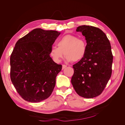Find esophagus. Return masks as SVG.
I'll return each instance as SVG.
<instances>
[{
    "label": "esophagus",
    "mask_w": 125,
    "mask_h": 125,
    "mask_svg": "<svg viewBox=\"0 0 125 125\" xmlns=\"http://www.w3.org/2000/svg\"><path fill=\"white\" fill-rule=\"evenodd\" d=\"M62 70H63L64 69L66 68L67 67V66L65 65H62Z\"/></svg>",
    "instance_id": "esophagus-1"
}]
</instances>
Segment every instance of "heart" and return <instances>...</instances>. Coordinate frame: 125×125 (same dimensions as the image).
<instances>
[{
    "instance_id": "1",
    "label": "heart",
    "mask_w": 125,
    "mask_h": 125,
    "mask_svg": "<svg viewBox=\"0 0 125 125\" xmlns=\"http://www.w3.org/2000/svg\"><path fill=\"white\" fill-rule=\"evenodd\" d=\"M57 47L52 46L50 55L56 62H59L63 56H66L68 62L80 61L86 52L87 45L85 41L71 34L64 35L57 41Z\"/></svg>"
}]
</instances>
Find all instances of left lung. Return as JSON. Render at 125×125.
I'll use <instances>...</instances> for the list:
<instances>
[{
	"label": "left lung",
	"instance_id": "8db88e82",
	"mask_svg": "<svg viewBox=\"0 0 125 125\" xmlns=\"http://www.w3.org/2000/svg\"><path fill=\"white\" fill-rule=\"evenodd\" d=\"M76 31L85 36L87 49L84 57L73 65L71 82L79 95L93 98L102 93L111 77V44L105 34L94 26H79Z\"/></svg>",
	"mask_w": 125,
	"mask_h": 125
}]
</instances>
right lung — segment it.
<instances>
[{
  "instance_id": "right-lung-1",
  "label": "right lung",
  "mask_w": 125,
  "mask_h": 125,
  "mask_svg": "<svg viewBox=\"0 0 125 125\" xmlns=\"http://www.w3.org/2000/svg\"><path fill=\"white\" fill-rule=\"evenodd\" d=\"M60 32L37 28L19 40L10 56V78L23 99L37 103L51 95L62 66L50 52Z\"/></svg>"
}]
</instances>
